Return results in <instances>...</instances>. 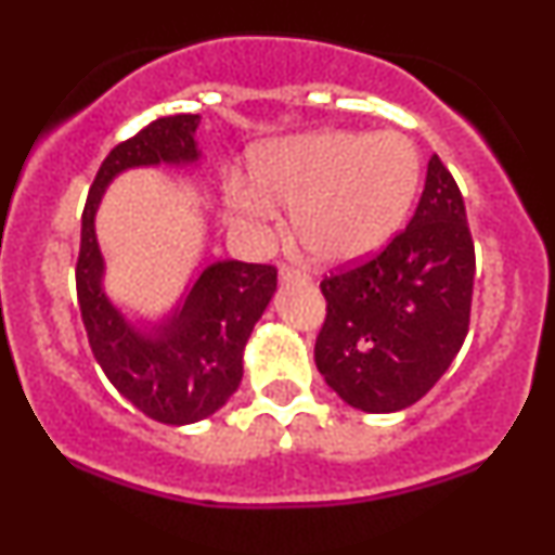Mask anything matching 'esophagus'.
Wrapping results in <instances>:
<instances>
[{"label":"esophagus","instance_id":"34e87169","mask_svg":"<svg viewBox=\"0 0 555 555\" xmlns=\"http://www.w3.org/2000/svg\"><path fill=\"white\" fill-rule=\"evenodd\" d=\"M279 279H282V284H292V282H310V273L297 269V266H282V271H279Z\"/></svg>","mask_w":555,"mask_h":555}]
</instances>
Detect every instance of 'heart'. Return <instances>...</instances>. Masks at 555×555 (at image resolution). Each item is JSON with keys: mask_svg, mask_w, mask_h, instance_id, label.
<instances>
[{"mask_svg": "<svg viewBox=\"0 0 555 555\" xmlns=\"http://www.w3.org/2000/svg\"><path fill=\"white\" fill-rule=\"evenodd\" d=\"M417 182L420 154L401 132H313L256 151L253 188H234L232 203L253 219H271V203L295 206L299 245L347 263L391 240Z\"/></svg>", "mask_w": 555, "mask_h": 555, "instance_id": "b5f03b06", "label": "heart"}]
</instances>
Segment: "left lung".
<instances>
[{
  "label": "left lung",
  "mask_w": 555,
  "mask_h": 555,
  "mask_svg": "<svg viewBox=\"0 0 555 555\" xmlns=\"http://www.w3.org/2000/svg\"><path fill=\"white\" fill-rule=\"evenodd\" d=\"M475 242L451 171L430 156L410 224L375 256L323 276L315 365L349 406L399 412L449 371L469 331Z\"/></svg>",
  "instance_id": "1"
}]
</instances>
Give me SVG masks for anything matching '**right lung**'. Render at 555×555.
<instances>
[{
    "label": "right lung",
    "instance_id": "right-lung-1",
    "mask_svg": "<svg viewBox=\"0 0 555 555\" xmlns=\"http://www.w3.org/2000/svg\"><path fill=\"white\" fill-rule=\"evenodd\" d=\"M197 122V114L158 117L114 145L82 208L75 266L80 315L95 362L127 401L164 425L197 423L221 410L237 391L242 352L276 292L279 273L271 263H211L197 276L182 308L154 334L132 328L101 289L104 260L93 232L101 193L125 169L195 162Z\"/></svg>",
    "mask_w": 555,
    "mask_h": 555
}]
</instances>
